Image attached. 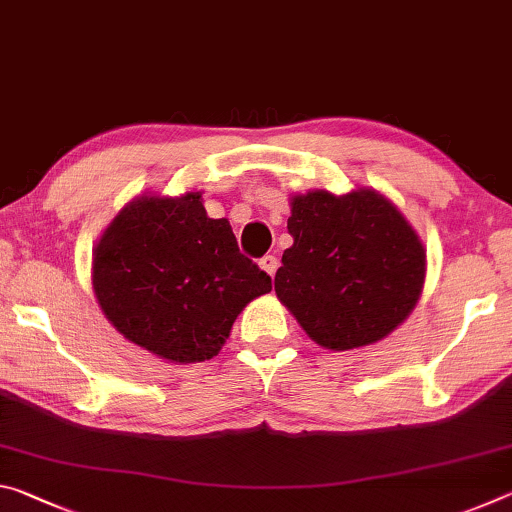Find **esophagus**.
I'll return each instance as SVG.
<instances>
[{
    "label": "esophagus",
    "instance_id": "34e87169",
    "mask_svg": "<svg viewBox=\"0 0 512 512\" xmlns=\"http://www.w3.org/2000/svg\"><path fill=\"white\" fill-rule=\"evenodd\" d=\"M277 264H280V259H277L275 255H266V257L259 259V266H262V271H266L271 277L277 271Z\"/></svg>",
    "mask_w": 512,
    "mask_h": 512
}]
</instances>
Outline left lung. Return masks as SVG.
Returning a JSON list of instances; mask_svg holds the SVG:
<instances>
[{"label":"left lung","instance_id":"8db88e82","mask_svg":"<svg viewBox=\"0 0 512 512\" xmlns=\"http://www.w3.org/2000/svg\"><path fill=\"white\" fill-rule=\"evenodd\" d=\"M293 246L275 273L277 300L320 348L386 339L418 305L427 277L422 239L372 187L291 196Z\"/></svg>","mask_w":512,"mask_h":512}]
</instances>
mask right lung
<instances>
[{
  "label": "right lung",
  "instance_id": "right-lung-1",
  "mask_svg": "<svg viewBox=\"0 0 512 512\" xmlns=\"http://www.w3.org/2000/svg\"><path fill=\"white\" fill-rule=\"evenodd\" d=\"M103 316L137 348L171 363L216 357L271 277L239 253L228 219H210L203 192L142 194L117 212L92 250Z\"/></svg>",
  "mask_w": 512,
  "mask_h": 512
}]
</instances>
